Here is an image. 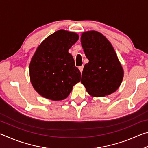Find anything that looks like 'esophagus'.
<instances>
[{
  "label": "esophagus",
  "instance_id": "esophagus-1",
  "mask_svg": "<svg viewBox=\"0 0 148 148\" xmlns=\"http://www.w3.org/2000/svg\"><path fill=\"white\" fill-rule=\"evenodd\" d=\"M79 69L80 72H81V73H82V71H83V69H84V66H81L79 67Z\"/></svg>",
  "mask_w": 148,
  "mask_h": 148
}]
</instances>
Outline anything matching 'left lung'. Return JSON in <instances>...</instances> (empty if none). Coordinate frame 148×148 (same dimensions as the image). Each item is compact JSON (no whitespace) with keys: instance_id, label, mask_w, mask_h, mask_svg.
<instances>
[{"instance_id":"8db88e82","label":"left lung","mask_w":148,"mask_h":148,"mask_svg":"<svg viewBox=\"0 0 148 148\" xmlns=\"http://www.w3.org/2000/svg\"><path fill=\"white\" fill-rule=\"evenodd\" d=\"M81 42L89 62L85 64L81 82L88 93L104 97L116 91L123 71L110 42L97 31L84 32Z\"/></svg>"}]
</instances>
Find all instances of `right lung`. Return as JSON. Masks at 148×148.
I'll return each instance as SVG.
<instances>
[{"label":"right lung","mask_w":148,"mask_h":148,"mask_svg":"<svg viewBox=\"0 0 148 148\" xmlns=\"http://www.w3.org/2000/svg\"><path fill=\"white\" fill-rule=\"evenodd\" d=\"M78 40V35L60 30L42 42L29 65L31 81L34 89L45 98L61 101L66 99L81 72L75 66L69 49Z\"/></svg>","instance_id":"add662e5"}]
</instances>
